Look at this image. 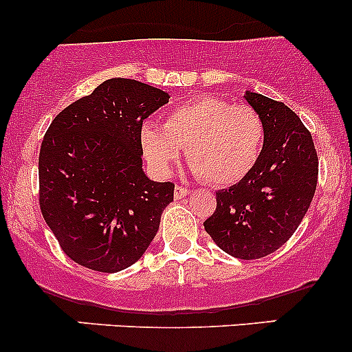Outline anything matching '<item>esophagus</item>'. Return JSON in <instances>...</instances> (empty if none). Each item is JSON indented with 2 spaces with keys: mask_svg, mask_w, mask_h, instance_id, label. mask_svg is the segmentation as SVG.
Masks as SVG:
<instances>
[{
  "mask_svg": "<svg viewBox=\"0 0 352 352\" xmlns=\"http://www.w3.org/2000/svg\"><path fill=\"white\" fill-rule=\"evenodd\" d=\"M190 190L187 189V187H182V186H177L175 187V192H173V196H175V199H182L186 196H189Z\"/></svg>",
  "mask_w": 352,
  "mask_h": 352,
  "instance_id": "1",
  "label": "esophagus"
}]
</instances>
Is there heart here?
<instances>
[{
	"mask_svg": "<svg viewBox=\"0 0 352 352\" xmlns=\"http://www.w3.org/2000/svg\"><path fill=\"white\" fill-rule=\"evenodd\" d=\"M264 143L261 116L247 105L218 97H196L166 113L163 126L146 122L141 146L158 173H168L180 148L202 182L214 187L239 184L257 163Z\"/></svg>",
	"mask_w": 352,
	"mask_h": 352,
	"instance_id": "heart-1",
	"label": "heart"
}]
</instances>
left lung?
<instances>
[{
	"label": "left lung",
	"instance_id": "left-lung-1",
	"mask_svg": "<svg viewBox=\"0 0 352 352\" xmlns=\"http://www.w3.org/2000/svg\"><path fill=\"white\" fill-rule=\"evenodd\" d=\"M245 100L264 124L261 156L245 179L216 194L204 230L226 254L252 261L296 232L317 189L318 158L310 131L287 105L254 91Z\"/></svg>",
	"mask_w": 352,
	"mask_h": 352
}]
</instances>
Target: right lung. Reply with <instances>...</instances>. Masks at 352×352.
Returning <instances> with one entry per match:
<instances>
[{"instance_id": "add662e5", "label": "right lung", "mask_w": 352, "mask_h": 352, "mask_svg": "<svg viewBox=\"0 0 352 352\" xmlns=\"http://www.w3.org/2000/svg\"><path fill=\"white\" fill-rule=\"evenodd\" d=\"M168 98L141 81L110 78L49 126L38 155V202L76 264L122 271L155 239L175 186L143 172L141 127Z\"/></svg>"}]
</instances>
